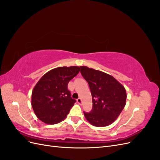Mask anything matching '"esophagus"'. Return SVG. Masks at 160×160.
I'll list each match as a JSON object with an SVG mask.
<instances>
[{"mask_svg":"<svg viewBox=\"0 0 160 160\" xmlns=\"http://www.w3.org/2000/svg\"><path fill=\"white\" fill-rule=\"evenodd\" d=\"M77 103H78L79 105H81V104H82V99H81V98L77 99Z\"/></svg>","mask_w":160,"mask_h":160,"instance_id":"1","label":"esophagus"}]
</instances>
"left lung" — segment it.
<instances>
[{
    "label": "left lung",
    "mask_w": 160,
    "mask_h": 160,
    "mask_svg": "<svg viewBox=\"0 0 160 160\" xmlns=\"http://www.w3.org/2000/svg\"><path fill=\"white\" fill-rule=\"evenodd\" d=\"M81 73L88 81L92 95L93 108L84 113L85 118L95 127H105L113 123L126 103L124 87L113 76L81 66Z\"/></svg>",
    "instance_id": "left-lung-1"
}]
</instances>
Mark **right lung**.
<instances>
[{
  "label": "right lung",
  "instance_id": "1",
  "mask_svg": "<svg viewBox=\"0 0 160 160\" xmlns=\"http://www.w3.org/2000/svg\"><path fill=\"white\" fill-rule=\"evenodd\" d=\"M77 66L60 67L43 75L34 87L31 105L37 117L47 124L63 121L76 101L67 89L70 80L79 73Z\"/></svg>",
  "mask_w": 160,
  "mask_h": 160
}]
</instances>
